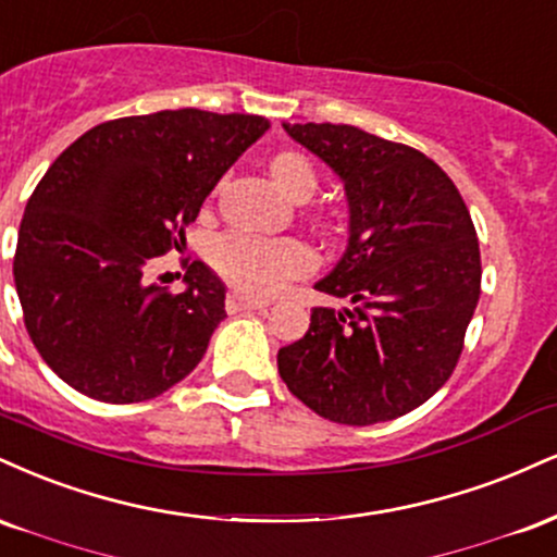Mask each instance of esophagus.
<instances>
[{"mask_svg":"<svg viewBox=\"0 0 557 557\" xmlns=\"http://www.w3.org/2000/svg\"><path fill=\"white\" fill-rule=\"evenodd\" d=\"M268 307L265 299H252L247 297V294H239V292H232L226 297V310L228 312H245V310H263Z\"/></svg>","mask_w":557,"mask_h":557,"instance_id":"obj_1","label":"esophagus"}]
</instances>
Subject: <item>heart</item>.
<instances>
[{"label": "heart", "mask_w": 557, "mask_h": 557, "mask_svg": "<svg viewBox=\"0 0 557 557\" xmlns=\"http://www.w3.org/2000/svg\"><path fill=\"white\" fill-rule=\"evenodd\" d=\"M271 180L286 198L307 200L318 187L315 169L299 153H278L268 163ZM213 265L228 284L247 294H271L286 278L310 271L315 258L297 239H265L252 234H226L213 245Z\"/></svg>", "instance_id": "1"}]
</instances>
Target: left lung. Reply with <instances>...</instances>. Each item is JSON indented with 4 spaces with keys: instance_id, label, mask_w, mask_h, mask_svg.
Segmentation results:
<instances>
[{
    "instance_id": "left-lung-1",
    "label": "left lung",
    "mask_w": 557,
    "mask_h": 557,
    "mask_svg": "<svg viewBox=\"0 0 557 557\" xmlns=\"http://www.w3.org/2000/svg\"><path fill=\"white\" fill-rule=\"evenodd\" d=\"M286 135L344 182L349 239L318 292L310 329L278 349V375L338 424L396 420L448 381L480 299V242L459 189L420 150L351 124H289Z\"/></svg>"
}]
</instances>
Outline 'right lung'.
I'll list each match as a JSON object with an SVG mask.
<instances>
[{"label": "right lung", "mask_w": 557, "mask_h": 557, "mask_svg": "<svg viewBox=\"0 0 557 557\" xmlns=\"http://www.w3.org/2000/svg\"><path fill=\"white\" fill-rule=\"evenodd\" d=\"M255 114L200 109L88 129L33 189L12 273L44 362L107 404L161 396L198 368L226 318V286L200 260L185 292L150 284L153 258L185 242L232 163L265 135Z\"/></svg>", "instance_id": "right-lung-1"}]
</instances>
